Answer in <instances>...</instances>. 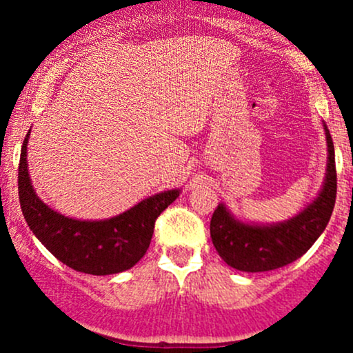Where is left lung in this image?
Here are the masks:
<instances>
[{
	"mask_svg": "<svg viewBox=\"0 0 353 353\" xmlns=\"http://www.w3.org/2000/svg\"><path fill=\"white\" fill-rule=\"evenodd\" d=\"M327 141L325 179L317 197L301 212L275 224L245 222L234 216L224 202L210 219V237L225 264L242 272H267L297 261L314 245L329 224L337 196L335 151L330 131Z\"/></svg>",
	"mask_w": 353,
	"mask_h": 353,
	"instance_id": "1",
	"label": "left lung"
}]
</instances>
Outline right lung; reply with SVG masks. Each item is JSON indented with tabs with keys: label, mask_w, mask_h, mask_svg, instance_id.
<instances>
[{
	"label": "right lung",
	"mask_w": 353,
	"mask_h": 353,
	"mask_svg": "<svg viewBox=\"0 0 353 353\" xmlns=\"http://www.w3.org/2000/svg\"><path fill=\"white\" fill-rule=\"evenodd\" d=\"M28 139L30 132L24 137L19 157V204L38 241L58 261L78 272L111 275L136 265L151 244L154 222L179 197L181 189L145 197L114 217L101 221L68 217L44 204L36 194L28 172Z\"/></svg>",
	"instance_id": "1"
}]
</instances>
